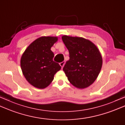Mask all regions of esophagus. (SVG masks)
<instances>
[{"label": "esophagus", "mask_w": 125, "mask_h": 125, "mask_svg": "<svg viewBox=\"0 0 125 125\" xmlns=\"http://www.w3.org/2000/svg\"><path fill=\"white\" fill-rule=\"evenodd\" d=\"M65 61H63V62H61V63H60V65L61 66V67H62V68H63V67H64V64H65Z\"/></svg>", "instance_id": "obj_1"}]
</instances>
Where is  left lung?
<instances>
[{"label":"left lung","mask_w":125,"mask_h":125,"mask_svg":"<svg viewBox=\"0 0 125 125\" xmlns=\"http://www.w3.org/2000/svg\"><path fill=\"white\" fill-rule=\"evenodd\" d=\"M62 39L69 52V60L63 68L68 80L79 89L90 86L102 68L100 51L93 43L84 38L63 36Z\"/></svg>","instance_id":"left-lung-1"}]
</instances>
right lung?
Masks as SVG:
<instances>
[{"label": "right lung", "mask_w": 125, "mask_h": 125, "mask_svg": "<svg viewBox=\"0 0 125 125\" xmlns=\"http://www.w3.org/2000/svg\"><path fill=\"white\" fill-rule=\"evenodd\" d=\"M58 40L57 37H41L34 41L21 56V67L29 83L39 89L47 87L61 67L53 61L51 48Z\"/></svg>", "instance_id": "1"}]
</instances>
